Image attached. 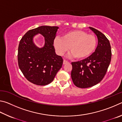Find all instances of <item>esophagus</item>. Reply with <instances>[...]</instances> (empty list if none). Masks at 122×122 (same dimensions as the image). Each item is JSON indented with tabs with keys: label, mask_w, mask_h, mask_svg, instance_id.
<instances>
[{
	"label": "esophagus",
	"mask_w": 122,
	"mask_h": 122,
	"mask_svg": "<svg viewBox=\"0 0 122 122\" xmlns=\"http://www.w3.org/2000/svg\"><path fill=\"white\" fill-rule=\"evenodd\" d=\"M68 63H69V61H66L65 59H64L63 61V64H67Z\"/></svg>",
	"instance_id": "esophagus-1"
}]
</instances>
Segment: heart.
<instances>
[{
    "mask_svg": "<svg viewBox=\"0 0 122 122\" xmlns=\"http://www.w3.org/2000/svg\"><path fill=\"white\" fill-rule=\"evenodd\" d=\"M53 45L58 54L63 55L69 50L70 57L82 59L89 57L97 47V40L93 34L81 30H73L56 37Z\"/></svg>",
    "mask_w": 122,
    "mask_h": 122,
    "instance_id": "heart-1",
    "label": "heart"
}]
</instances>
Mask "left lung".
<instances>
[{"instance_id":"obj_1","label":"left lung","mask_w":122,"mask_h":122,"mask_svg":"<svg viewBox=\"0 0 122 122\" xmlns=\"http://www.w3.org/2000/svg\"><path fill=\"white\" fill-rule=\"evenodd\" d=\"M97 36L98 45L95 51L82 61L71 63V78L75 86L86 88L97 84L106 75L111 59L110 42L101 32L89 27Z\"/></svg>"}]
</instances>
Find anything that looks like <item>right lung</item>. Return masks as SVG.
<instances>
[{
	"label": "right lung",
	"instance_id": "obj_1",
	"mask_svg": "<svg viewBox=\"0 0 122 122\" xmlns=\"http://www.w3.org/2000/svg\"><path fill=\"white\" fill-rule=\"evenodd\" d=\"M57 26L42 25L29 30L21 38L18 47V65L23 76L33 84L45 86L54 79L62 66L63 59L55 53L53 42ZM41 33L45 38V44L41 48L33 43V37Z\"/></svg>",
	"mask_w": 122,
	"mask_h": 122
}]
</instances>
